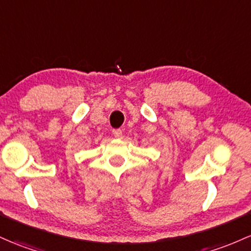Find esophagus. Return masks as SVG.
<instances>
[{
	"instance_id": "obj_1",
	"label": "esophagus",
	"mask_w": 251,
	"mask_h": 251,
	"mask_svg": "<svg viewBox=\"0 0 251 251\" xmlns=\"http://www.w3.org/2000/svg\"><path fill=\"white\" fill-rule=\"evenodd\" d=\"M113 134H114L115 138H121V136H123V131H121V130H113Z\"/></svg>"
}]
</instances>
